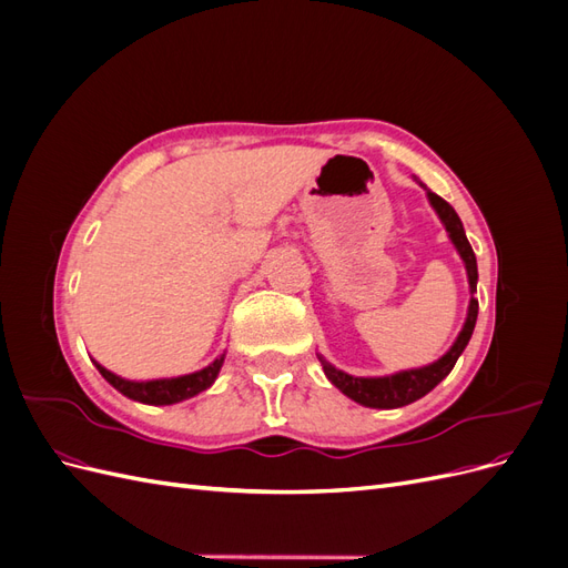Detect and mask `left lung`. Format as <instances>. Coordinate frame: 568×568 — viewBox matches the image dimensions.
I'll use <instances>...</instances> for the list:
<instances>
[{"mask_svg": "<svg viewBox=\"0 0 568 568\" xmlns=\"http://www.w3.org/2000/svg\"><path fill=\"white\" fill-rule=\"evenodd\" d=\"M426 194H428V201H432V205L436 209L438 217L443 220L445 230H448L457 253L462 255L464 265H467L469 288H471V294H474L476 282H478L476 255L471 251V244H469L467 234H464L462 220L457 217L455 209H453L448 201H443L434 192H426ZM476 317H478V301L471 296L467 322H464L457 341L453 343V348L445 353L440 359H436L434 365H426V367H419V369H407V372H398V374H390V376H374V379H365V376H351L346 372L336 369L334 365L326 363L322 355H320V363L324 367L326 379H329L341 393H346L351 400L365 405V407H382V409L403 407V405H409V403L424 398L428 390L436 388L445 379V376L453 372L457 357L462 355L464 348H467V343H469V338L474 334Z\"/></svg>", "mask_w": 568, "mask_h": 568, "instance_id": "1", "label": "left lung"}]
</instances>
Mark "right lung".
Segmentation results:
<instances>
[{
  "mask_svg": "<svg viewBox=\"0 0 568 568\" xmlns=\"http://www.w3.org/2000/svg\"><path fill=\"white\" fill-rule=\"evenodd\" d=\"M222 363H225V355L215 357L209 367H203L194 374L175 376V379H153V382H128V379H120V376H115L113 372L104 369L99 363L94 365L99 374L104 376L115 390L128 395V398L146 403V405H173L209 388L215 382Z\"/></svg>",
  "mask_w": 568,
  "mask_h": 568,
  "instance_id": "obj_1",
  "label": "right lung"
}]
</instances>
